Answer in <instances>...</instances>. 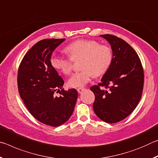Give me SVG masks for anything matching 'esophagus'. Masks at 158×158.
Returning a JSON list of instances; mask_svg holds the SVG:
<instances>
[{
  "mask_svg": "<svg viewBox=\"0 0 158 158\" xmlns=\"http://www.w3.org/2000/svg\"><path fill=\"white\" fill-rule=\"evenodd\" d=\"M77 91H78L79 93H81L85 90V89H84V88H78V89H77Z\"/></svg>",
  "mask_w": 158,
  "mask_h": 158,
  "instance_id": "34e87169",
  "label": "esophagus"
}]
</instances>
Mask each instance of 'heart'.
Wrapping results in <instances>:
<instances>
[{
    "mask_svg": "<svg viewBox=\"0 0 158 158\" xmlns=\"http://www.w3.org/2000/svg\"><path fill=\"white\" fill-rule=\"evenodd\" d=\"M69 58L55 54L50 59L54 69L68 75L73 69V62L81 59V71L73 74L69 79V86L82 87L89 83L92 77H100L106 73L113 60V51L108 44H100L93 40H77L65 49Z\"/></svg>",
    "mask_w": 158,
    "mask_h": 158,
    "instance_id": "1",
    "label": "heart"
}]
</instances>
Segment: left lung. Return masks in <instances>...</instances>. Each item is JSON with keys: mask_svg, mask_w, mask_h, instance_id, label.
I'll return each mask as SVG.
<instances>
[{"mask_svg": "<svg viewBox=\"0 0 158 158\" xmlns=\"http://www.w3.org/2000/svg\"><path fill=\"white\" fill-rule=\"evenodd\" d=\"M100 36L111 44L114 57L101 82L90 87L95 95L93 107L102 121L115 123L129 116L139 102L143 69L137 53L125 40L113 35Z\"/></svg>", "mask_w": 158, "mask_h": 158, "instance_id": "8db88e82", "label": "left lung"}]
</instances>
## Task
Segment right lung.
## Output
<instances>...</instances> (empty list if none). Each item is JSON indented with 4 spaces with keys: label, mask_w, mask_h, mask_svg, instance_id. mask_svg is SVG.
Returning <instances> with one entry per match:
<instances>
[{
    "label": "right lung",
    "mask_w": 158,
    "mask_h": 158,
    "mask_svg": "<svg viewBox=\"0 0 158 158\" xmlns=\"http://www.w3.org/2000/svg\"><path fill=\"white\" fill-rule=\"evenodd\" d=\"M65 39H45L26 53L19 65L17 84L20 97L35 118L58 127L73 113L78 93L63 89L64 81L51 65L52 52ZM60 92L59 97L54 93Z\"/></svg>",
    "instance_id": "right-lung-1"
}]
</instances>
